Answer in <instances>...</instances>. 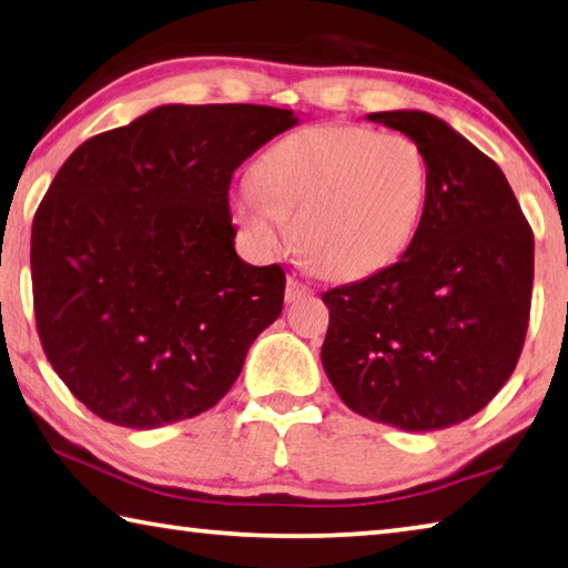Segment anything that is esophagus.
<instances>
[{
	"mask_svg": "<svg viewBox=\"0 0 568 568\" xmlns=\"http://www.w3.org/2000/svg\"><path fill=\"white\" fill-rule=\"evenodd\" d=\"M313 291L307 287L303 281H297V277H291L285 287V303H297V301H305V297H311Z\"/></svg>",
	"mask_w": 568,
	"mask_h": 568,
	"instance_id": "1",
	"label": "esophagus"
}]
</instances>
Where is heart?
Here are the masks:
<instances>
[{
  "label": "heart",
  "instance_id": "b5f03b06",
  "mask_svg": "<svg viewBox=\"0 0 568 568\" xmlns=\"http://www.w3.org/2000/svg\"><path fill=\"white\" fill-rule=\"evenodd\" d=\"M429 169L405 133L320 123L273 143L255 181L231 191L235 223L261 251L293 239L313 267L367 277L409 248L427 201Z\"/></svg>",
  "mask_w": 568,
  "mask_h": 568
}]
</instances>
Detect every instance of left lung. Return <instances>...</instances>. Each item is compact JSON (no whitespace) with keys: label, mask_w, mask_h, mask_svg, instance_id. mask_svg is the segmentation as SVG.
Segmentation results:
<instances>
[{"label":"left lung","mask_w":568,"mask_h":568,"mask_svg":"<svg viewBox=\"0 0 568 568\" xmlns=\"http://www.w3.org/2000/svg\"><path fill=\"white\" fill-rule=\"evenodd\" d=\"M419 143L429 185L399 261L323 295V367L345 405L405 432L477 415L527 337L534 233L501 169L427 111L367 113Z\"/></svg>","instance_id":"8db88e82"}]
</instances>
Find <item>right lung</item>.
<instances>
[{"instance_id": "right-lung-1", "label": "right lung", "mask_w": 568, "mask_h": 568, "mask_svg": "<svg viewBox=\"0 0 568 568\" xmlns=\"http://www.w3.org/2000/svg\"><path fill=\"white\" fill-rule=\"evenodd\" d=\"M291 109L166 104L89 139L32 223L41 347L111 425L156 429L219 405L283 313L281 265L235 253V169Z\"/></svg>"}]
</instances>
